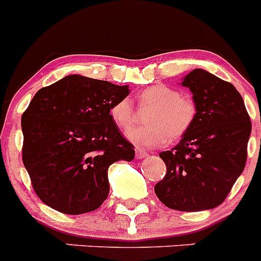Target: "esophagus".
Listing matches in <instances>:
<instances>
[{
  "label": "esophagus",
  "mask_w": 261,
  "mask_h": 261,
  "mask_svg": "<svg viewBox=\"0 0 261 261\" xmlns=\"http://www.w3.org/2000/svg\"><path fill=\"white\" fill-rule=\"evenodd\" d=\"M146 156H149V154H147L146 151L141 150V149H136V158L142 159V158H146Z\"/></svg>",
  "instance_id": "obj_1"
}]
</instances>
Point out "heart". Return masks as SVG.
Masks as SVG:
<instances>
[{
    "mask_svg": "<svg viewBox=\"0 0 261 261\" xmlns=\"http://www.w3.org/2000/svg\"><path fill=\"white\" fill-rule=\"evenodd\" d=\"M137 103L147 111L146 125L135 126L126 137L141 147H158L167 140H179L188 133L196 119V105L188 96L180 95L174 87L153 85L137 95ZM110 115L119 128L126 129L136 119V111L128 98L119 99L112 105Z\"/></svg>",
    "mask_w": 261,
    "mask_h": 261,
    "instance_id": "b5f03b06",
    "label": "heart"
}]
</instances>
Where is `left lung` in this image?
<instances>
[{
  "instance_id": "8db88e82",
  "label": "left lung",
  "mask_w": 261,
  "mask_h": 261,
  "mask_svg": "<svg viewBox=\"0 0 261 261\" xmlns=\"http://www.w3.org/2000/svg\"><path fill=\"white\" fill-rule=\"evenodd\" d=\"M181 85L193 95L195 123L174 149L159 154L167 172L154 191L170 209L206 211L225 201L244 170L251 121L230 82L195 69Z\"/></svg>"
}]
</instances>
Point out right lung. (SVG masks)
<instances>
[{"instance_id": "1", "label": "right lung", "mask_w": 261, "mask_h": 261, "mask_svg": "<svg viewBox=\"0 0 261 261\" xmlns=\"http://www.w3.org/2000/svg\"><path fill=\"white\" fill-rule=\"evenodd\" d=\"M128 86L71 74L43 87L22 115L23 165L39 199L65 214L98 209L110 192L108 167L135 158L110 115Z\"/></svg>"}]
</instances>
